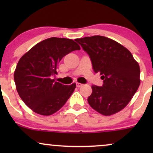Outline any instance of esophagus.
I'll return each mask as SVG.
<instances>
[{
  "instance_id": "esophagus-1",
  "label": "esophagus",
  "mask_w": 153,
  "mask_h": 153,
  "mask_svg": "<svg viewBox=\"0 0 153 153\" xmlns=\"http://www.w3.org/2000/svg\"><path fill=\"white\" fill-rule=\"evenodd\" d=\"M82 85V83H80V82H76V86L78 87V88L81 87Z\"/></svg>"
}]
</instances>
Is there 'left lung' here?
Here are the masks:
<instances>
[{"label": "left lung", "instance_id": "1", "mask_svg": "<svg viewBox=\"0 0 153 153\" xmlns=\"http://www.w3.org/2000/svg\"><path fill=\"white\" fill-rule=\"evenodd\" d=\"M75 41L89 55L95 73H99L103 80L102 86L92 85V94L88 98L90 106L105 116L123 109L140 84V66L132 54L106 36H86Z\"/></svg>", "mask_w": 153, "mask_h": 153}]
</instances>
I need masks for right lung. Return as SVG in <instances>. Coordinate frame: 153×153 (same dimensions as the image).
<instances>
[{
  "mask_svg": "<svg viewBox=\"0 0 153 153\" xmlns=\"http://www.w3.org/2000/svg\"><path fill=\"white\" fill-rule=\"evenodd\" d=\"M80 47L73 39L51 37L36 44L21 57L14 72L16 90L22 101L41 115L53 114L64 106L76 85L55 82L59 62Z\"/></svg>",
  "mask_w": 153,
  "mask_h": 153,
  "instance_id": "1",
  "label": "right lung"
}]
</instances>
